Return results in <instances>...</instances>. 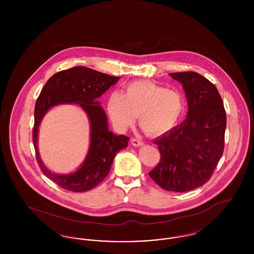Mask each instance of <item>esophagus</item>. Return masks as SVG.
<instances>
[{"instance_id": "1", "label": "esophagus", "mask_w": 254, "mask_h": 254, "mask_svg": "<svg viewBox=\"0 0 254 254\" xmlns=\"http://www.w3.org/2000/svg\"><path fill=\"white\" fill-rule=\"evenodd\" d=\"M143 144H144L143 141L138 139V138H132L131 139V145L133 146H141V145H143Z\"/></svg>"}]
</instances>
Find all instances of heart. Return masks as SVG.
Listing matches in <instances>:
<instances>
[{"instance_id": "heart-1", "label": "heart", "mask_w": 254, "mask_h": 254, "mask_svg": "<svg viewBox=\"0 0 254 254\" xmlns=\"http://www.w3.org/2000/svg\"><path fill=\"white\" fill-rule=\"evenodd\" d=\"M108 110L111 121L121 130L132 125L136 115L140 127L149 134H162L178 125L185 111V99L174 89L151 81H134L125 93L113 91Z\"/></svg>"}]
</instances>
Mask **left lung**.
<instances>
[{
    "mask_svg": "<svg viewBox=\"0 0 254 254\" xmlns=\"http://www.w3.org/2000/svg\"><path fill=\"white\" fill-rule=\"evenodd\" d=\"M183 85L188 117L154 141L161 153L150 178L162 189L185 192L208 181L222 157L227 116L216 86L199 73L169 74Z\"/></svg>",
    "mask_w": 254,
    "mask_h": 254,
    "instance_id": "left-lung-1",
    "label": "left lung"
}]
</instances>
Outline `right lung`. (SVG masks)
I'll use <instances>...</instances> for the list:
<instances>
[{
    "label": "right lung",
    "instance_id": "obj_1",
    "mask_svg": "<svg viewBox=\"0 0 254 254\" xmlns=\"http://www.w3.org/2000/svg\"><path fill=\"white\" fill-rule=\"evenodd\" d=\"M119 79L85 66H75L51 76L38 97L33 127L37 162L43 173L62 189L73 192L92 190L107 177L115 155L127 146V136L109 131L107 114L96 101ZM64 103H76L85 110L91 123V145L79 169L69 175H57L47 169L39 157L37 131L42 117L49 109Z\"/></svg>",
    "mask_w": 254,
    "mask_h": 254
}]
</instances>
